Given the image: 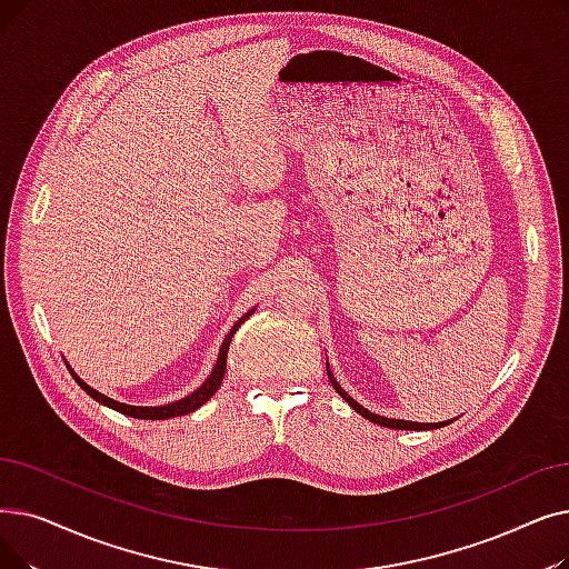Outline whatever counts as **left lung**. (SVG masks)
I'll use <instances>...</instances> for the list:
<instances>
[{"mask_svg":"<svg viewBox=\"0 0 569 569\" xmlns=\"http://www.w3.org/2000/svg\"><path fill=\"white\" fill-rule=\"evenodd\" d=\"M328 379H330V383H332V388L341 395V398L349 402L360 416H365L367 421H372V423H377V426H383V428H392V430H435V428H443V426H449L451 421H443V423H413V421H400V418H386V416H379V413H372V411H367L362 405H358L349 392H346L339 383H337V379L332 377V372H330V365H328Z\"/></svg>","mask_w":569,"mask_h":569,"instance_id":"8db88e82","label":"left lung"}]
</instances>
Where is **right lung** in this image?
Here are the masks:
<instances>
[{
    "mask_svg": "<svg viewBox=\"0 0 569 569\" xmlns=\"http://www.w3.org/2000/svg\"><path fill=\"white\" fill-rule=\"evenodd\" d=\"M253 311H256V309H251L249 313L241 316V318L237 320V323L232 326V330L228 332V337H226L223 346H220V353H218L216 367L211 369V375L207 377V381H204L200 388H197V390H192L190 395H186V398L177 400V402H169V405H162V407H134V405H122V402H116V400L107 398V395H102L100 390L90 388L86 381H81V379L77 377V372H73V369H69V372H71V377H73V379H77V383H79V386L90 395L92 400H97L100 405H107V407H109V409H113V411H120V413L132 416V418H143V421H162V418L186 416V413H190V411H194V409H200V407L211 398V395L220 388V383H223L226 367H228V349H230V341H232L234 332L241 328L243 320L249 318Z\"/></svg>",
    "mask_w": 569,
    "mask_h": 569,
    "instance_id": "1",
    "label": "right lung"
}]
</instances>
